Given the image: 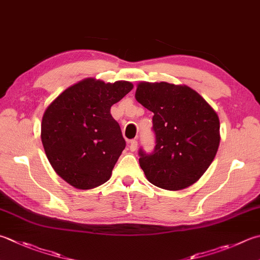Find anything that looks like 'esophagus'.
Listing matches in <instances>:
<instances>
[{
	"mask_svg": "<svg viewBox=\"0 0 260 260\" xmlns=\"http://www.w3.org/2000/svg\"><path fill=\"white\" fill-rule=\"evenodd\" d=\"M130 145H129V148H130V150L131 151H135L136 149H137V147H138V143H137V140H130V143H129Z\"/></svg>",
	"mask_w": 260,
	"mask_h": 260,
	"instance_id": "1",
	"label": "esophagus"
}]
</instances>
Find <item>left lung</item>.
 <instances>
[{"label": "left lung", "instance_id": "obj_1", "mask_svg": "<svg viewBox=\"0 0 260 260\" xmlns=\"http://www.w3.org/2000/svg\"><path fill=\"white\" fill-rule=\"evenodd\" d=\"M136 100L154 113V150L138 151L147 180L168 190L193 184L217 153L216 112L197 91L168 82H141L137 87Z\"/></svg>", "mask_w": 260, "mask_h": 260}]
</instances>
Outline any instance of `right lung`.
Segmentation results:
<instances>
[{
  "label": "right lung",
  "instance_id": "add662e5",
  "mask_svg": "<svg viewBox=\"0 0 260 260\" xmlns=\"http://www.w3.org/2000/svg\"><path fill=\"white\" fill-rule=\"evenodd\" d=\"M128 81L114 84L86 79L68 88L47 107L42 121V143L54 171L78 189L105 183L125 148L111 106L132 89Z\"/></svg>",
  "mask_w": 260,
  "mask_h": 260
}]
</instances>
